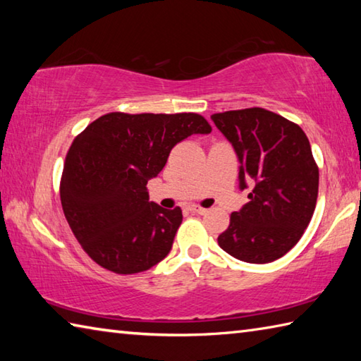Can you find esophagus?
Listing matches in <instances>:
<instances>
[{
  "mask_svg": "<svg viewBox=\"0 0 361 361\" xmlns=\"http://www.w3.org/2000/svg\"><path fill=\"white\" fill-rule=\"evenodd\" d=\"M189 210L192 213H197V215H205L207 213V209H202V207H197V205H191L189 207Z\"/></svg>",
  "mask_w": 361,
  "mask_h": 361,
  "instance_id": "34e87169",
  "label": "esophagus"
}]
</instances>
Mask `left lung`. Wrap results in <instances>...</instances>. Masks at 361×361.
<instances>
[{
  "mask_svg": "<svg viewBox=\"0 0 361 361\" xmlns=\"http://www.w3.org/2000/svg\"><path fill=\"white\" fill-rule=\"evenodd\" d=\"M239 157V186L250 202L231 215L218 245L234 258L266 264L296 245L314 215L319 167L301 127L264 108L212 114Z\"/></svg>",
  "mask_w": 361,
  "mask_h": 361,
  "instance_id": "left-lung-1",
  "label": "left lung"
}]
</instances>
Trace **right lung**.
<instances>
[{"label":"right lung","instance_id":"1","mask_svg":"<svg viewBox=\"0 0 361 361\" xmlns=\"http://www.w3.org/2000/svg\"><path fill=\"white\" fill-rule=\"evenodd\" d=\"M210 132L195 113H108L73 140L60 200L73 234L97 264L137 274L166 258L183 221L181 209L149 202L146 185L176 143Z\"/></svg>","mask_w":361,"mask_h":361}]
</instances>
